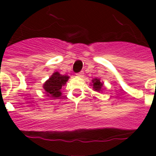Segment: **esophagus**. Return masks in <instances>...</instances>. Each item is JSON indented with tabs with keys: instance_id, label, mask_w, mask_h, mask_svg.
<instances>
[{
	"instance_id": "1",
	"label": "esophagus",
	"mask_w": 156,
	"mask_h": 156,
	"mask_svg": "<svg viewBox=\"0 0 156 156\" xmlns=\"http://www.w3.org/2000/svg\"><path fill=\"white\" fill-rule=\"evenodd\" d=\"M77 77H78V78H83V72H80V73H77Z\"/></svg>"
}]
</instances>
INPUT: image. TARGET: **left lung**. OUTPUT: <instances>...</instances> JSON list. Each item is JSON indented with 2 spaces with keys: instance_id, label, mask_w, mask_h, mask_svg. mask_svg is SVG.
Listing matches in <instances>:
<instances>
[{
  "instance_id": "obj_1",
  "label": "left lung",
  "mask_w": 156,
  "mask_h": 156,
  "mask_svg": "<svg viewBox=\"0 0 156 156\" xmlns=\"http://www.w3.org/2000/svg\"><path fill=\"white\" fill-rule=\"evenodd\" d=\"M91 86H93L94 90L97 92H101L102 90L104 89V88H105V86H104V82H102L99 78H94V79L92 80Z\"/></svg>"
}]
</instances>
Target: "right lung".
I'll return each mask as SVG.
<instances>
[{"label": "right lung", "mask_w": 156, "mask_h": 156, "mask_svg": "<svg viewBox=\"0 0 156 156\" xmlns=\"http://www.w3.org/2000/svg\"><path fill=\"white\" fill-rule=\"evenodd\" d=\"M68 79V75H62L58 72H54L42 86L46 95L52 98H59L62 95V87L66 84Z\"/></svg>", "instance_id": "1"}]
</instances>
